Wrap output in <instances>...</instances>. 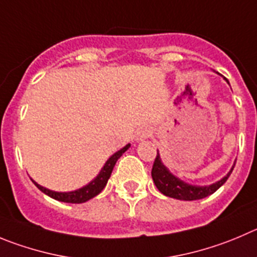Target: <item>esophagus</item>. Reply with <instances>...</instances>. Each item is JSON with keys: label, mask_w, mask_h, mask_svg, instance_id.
<instances>
[{"label": "esophagus", "mask_w": 257, "mask_h": 257, "mask_svg": "<svg viewBox=\"0 0 257 257\" xmlns=\"http://www.w3.org/2000/svg\"><path fill=\"white\" fill-rule=\"evenodd\" d=\"M151 136V131L148 128H140L136 132V141L137 142H141V141L146 140Z\"/></svg>", "instance_id": "1"}]
</instances>
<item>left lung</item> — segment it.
Wrapping results in <instances>:
<instances>
[{
    "label": "left lung",
    "instance_id": "obj_1",
    "mask_svg": "<svg viewBox=\"0 0 257 257\" xmlns=\"http://www.w3.org/2000/svg\"><path fill=\"white\" fill-rule=\"evenodd\" d=\"M233 167L234 165L232 166V169L229 170L226 176L222 177L219 181H215V183L210 184V185H191V184L186 183L184 180L175 176L165 166L161 160V156H160V153L157 151V157H156L155 164H153L152 167V179L155 185L157 186L158 190L161 191L164 195L177 199V200H198V199L207 198V196L215 193L223 184L226 183L227 179L231 175L232 170H233Z\"/></svg>",
    "mask_w": 257,
    "mask_h": 257
}]
</instances>
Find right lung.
Here are the masks:
<instances>
[{
	"mask_svg": "<svg viewBox=\"0 0 257 257\" xmlns=\"http://www.w3.org/2000/svg\"><path fill=\"white\" fill-rule=\"evenodd\" d=\"M129 147H131V143H128V145L124 146L121 150H119L117 152H115L114 155L110 156L109 160H107V161L105 162L104 166H102L101 171L97 174V176H96L93 180H91L87 185L82 186V188L77 189V190L64 191V193H62V191H53V190H49V189L44 188V186L39 185L38 183H35L33 179H31V181L34 183V185L37 186L42 193H44L45 195L50 196V198L56 199V200L58 201H63V203L81 204V203H85V201L95 198L96 195H99V194L101 193L102 189L106 186L107 180H109L110 175H111L112 169H114L116 161L121 157V155H123Z\"/></svg>",
	"mask_w": 257,
	"mask_h": 257,
	"instance_id": "add662e5",
	"label": "right lung"
}]
</instances>
